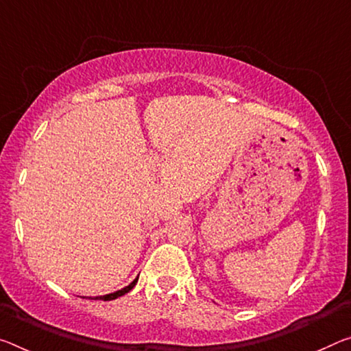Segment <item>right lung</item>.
I'll use <instances>...</instances> for the list:
<instances>
[{"instance_id":"add662e5","label":"right lung","mask_w":351,"mask_h":351,"mask_svg":"<svg viewBox=\"0 0 351 351\" xmlns=\"http://www.w3.org/2000/svg\"><path fill=\"white\" fill-rule=\"evenodd\" d=\"M138 278V276H137ZM137 278L134 281L131 282L130 286H126L125 289H121V291H117V292H114V293H108V295H103V297H95L93 300H104V302H109V300H115V298H119V297H121V295H125V293H128L131 291L132 287L136 286V282H137Z\"/></svg>"}]
</instances>
